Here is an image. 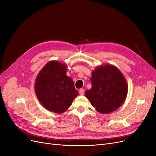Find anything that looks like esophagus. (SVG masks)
Segmentation results:
<instances>
[{
    "instance_id": "obj_1",
    "label": "esophagus",
    "mask_w": 156,
    "mask_h": 156,
    "mask_svg": "<svg viewBox=\"0 0 156 156\" xmlns=\"http://www.w3.org/2000/svg\"><path fill=\"white\" fill-rule=\"evenodd\" d=\"M84 90L83 88H81L79 90V94L80 95H84Z\"/></svg>"
}]
</instances>
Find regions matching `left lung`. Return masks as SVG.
<instances>
[{
	"mask_svg": "<svg viewBox=\"0 0 156 156\" xmlns=\"http://www.w3.org/2000/svg\"><path fill=\"white\" fill-rule=\"evenodd\" d=\"M92 88L85 96L96 110L103 114L116 111L124 103L127 94V84L124 75L114 66L97 67L90 78Z\"/></svg>",
	"mask_w": 156,
	"mask_h": 156,
	"instance_id": "left-lung-1",
	"label": "left lung"
}]
</instances>
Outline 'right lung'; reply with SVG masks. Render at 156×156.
<instances>
[{
  "label": "right lung",
  "mask_w": 156,
  "mask_h": 156,
  "mask_svg": "<svg viewBox=\"0 0 156 156\" xmlns=\"http://www.w3.org/2000/svg\"><path fill=\"white\" fill-rule=\"evenodd\" d=\"M66 65L52 60L47 63L37 75L35 92L47 110L62 113L79 95L73 80L66 75Z\"/></svg>",
  "instance_id": "add662e5"
}]
</instances>
